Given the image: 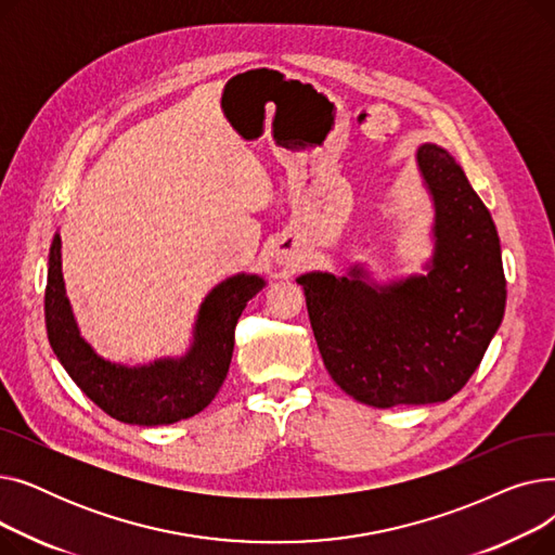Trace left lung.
Segmentation results:
<instances>
[{
    "label": "left lung",
    "mask_w": 555,
    "mask_h": 555,
    "mask_svg": "<svg viewBox=\"0 0 555 555\" xmlns=\"http://www.w3.org/2000/svg\"><path fill=\"white\" fill-rule=\"evenodd\" d=\"M416 166L434 207L425 274L377 283L356 262L344 276L297 279L331 377L377 410L450 400L481 364L506 308L502 247L486 204L441 145H418Z\"/></svg>",
    "instance_id": "8db88e82"
}]
</instances>
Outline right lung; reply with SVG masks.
<instances>
[{"label":"right lung","instance_id":"obj_1","mask_svg":"<svg viewBox=\"0 0 555 555\" xmlns=\"http://www.w3.org/2000/svg\"><path fill=\"white\" fill-rule=\"evenodd\" d=\"M61 245V233H55L49 249L44 322L55 358L80 391L128 425H170L199 414L224 383L238 317L266 287V279L243 272L218 283L197 310L193 339L182 358L126 366L101 358L80 335L65 289Z\"/></svg>","mask_w":555,"mask_h":555}]
</instances>
